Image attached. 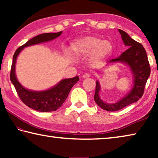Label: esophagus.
Instances as JSON below:
<instances>
[{"label":"esophagus","mask_w":158,"mask_h":158,"mask_svg":"<svg viewBox=\"0 0 158 158\" xmlns=\"http://www.w3.org/2000/svg\"><path fill=\"white\" fill-rule=\"evenodd\" d=\"M89 77H90V74L89 73H85V74H84L82 75V77H83V78H84V79L89 78Z\"/></svg>","instance_id":"1"}]
</instances>
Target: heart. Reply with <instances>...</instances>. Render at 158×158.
Here are the masks:
<instances>
[{
	"mask_svg": "<svg viewBox=\"0 0 158 158\" xmlns=\"http://www.w3.org/2000/svg\"><path fill=\"white\" fill-rule=\"evenodd\" d=\"M71 49L77 56L90 53V58L94 62H100L109 57L113 51V45L109 40H102L96 36L80 37L71 44ZM66 54L69 56V53Z\"/></svg>",
	"mask_w": 158,
	"mask_h": 158,
	"instance_id": "1",
	"label": "heart"
}]
</instances>
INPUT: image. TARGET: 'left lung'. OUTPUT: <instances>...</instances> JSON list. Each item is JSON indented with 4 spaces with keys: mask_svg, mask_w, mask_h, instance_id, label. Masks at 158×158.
I'll return each instance as SVG.
<instances>
[{
    "mask_svg": "<svg viewBox=\"0 0 158 158\" xmlns=\"http://www.w3.org/2000/svg\"><path fill=\"white\" fill-rule=\"evenodd\" d=\"M118 31L121 35L123 43L129 48L122 53L119 57L109 60L108 64L119 62L129 66L133 76L134 85L132 89L119 101L114 104H109L103 102L100 98L99 95L100 85L98 81H96L94 100L100 107L108 111L120 110L139 100L143 94L146 81L151 74L148 57L142 44L131 38L125 31L121 29H118Z\"/></svg>",
    "mask_w": 158,
    "mask_h": 158,
    "instance_id": "left-lung-1",
    "label": "left lung"
}]
</instances>
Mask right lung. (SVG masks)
<instances>
[{
    "label": "right lung",
    "mask_w": 158,
    "mask_h": 158,
    "mask_svg": "<svg viewBox=\"0 0 158 158\" xmlns=\"http://www.w3.org/2000/svg\"><path fill=\"white\" fill-rule=\"evenodd\" d=\"M61 33H62V31L58 32V33L38 35L31 39L22 46L19 47L13 56V61L11 67V72H10L11 82L14 85L21 101L26 106L37 111H53L60 107L68 98L72 88L79 80V77L77 76L73 78L61 80L56 85L47 90L35 91V90H28L25 89L17 79L15 74L16 60H17L18 55L24 49V47L53 40L59 37Z\"/></svg>",
    "instance_id": "right-lung-1"
}]
</instances>
